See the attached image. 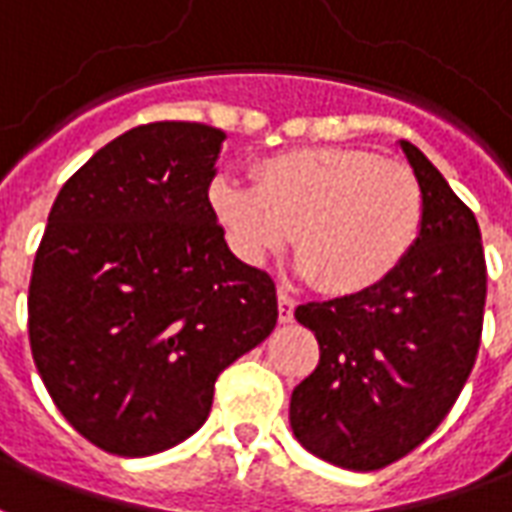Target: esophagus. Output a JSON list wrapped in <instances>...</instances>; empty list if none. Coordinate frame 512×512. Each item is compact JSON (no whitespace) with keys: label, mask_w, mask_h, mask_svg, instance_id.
Masks as SVG:
<instances>
[{"label":"esophagus","mask_w":512,"mask_h":512,"mask_svg":"<svg viewBox=\"0 0 512 512\" xmlns=\"http://www.w3.org/2000/svg\"><path fill=\"white\" fill-rule=\"evenodd\" d=\"M293 307H296V302H293L288 293H285V291L277 293V310H280L282 324H288V321L293 318Z\"/></svg>","instance_id":"1"}]
</instances>
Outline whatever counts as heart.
I'll return each mask as SVG.
<instances>
[{"mask_svg": "<svg viewBox=\"0 0 512 512\" xmlns=\"http://www.w3.org/2000/svg\"><path fill=\"white\" fill-rule=\"evenodd\" d=\"M252 180L216 177L207 185L232 252L249 266H266L296 232L302 277L332 296L380 288L424 227L416 174L366 149H293L260 160Z\"/></svg>", "mask_w": 512, "mask_h": 512, "instance_id": "obj_1", "label": "heart"}]
</instances>
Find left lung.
Returning <instances> with one entry per match:
<instances>
[{
	"instance_id": "8db88e82",
	"label": "left lung",
	"mask_w": 512,
	"mask_h": 512,
	"mask_svg": "<svg viewBox=\"0 0 512 512\" xmlns=\"http://www.w3.org/2000/svg\"><path fill=\"white\" fill-rule=\"evenodd\" d=\"M424 191L413 252L380 288L296 307L316 332L318 366L291 393V430L310 455L377 471L430 438L477 360L485 255L474 213L410 141Z\"/></svg>"
}]
</instances>
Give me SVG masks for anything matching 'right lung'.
I'll list each match as a JSON object with an SVG mask.
<instances>
[{"label":"right lung","mask_w":512,"mask_h":512,"mask_svg":"<svg viewBox=\"0 0 512 512\" xmlns=\"http://www.w3.org/2000/svg\"><path fill=\"white\" fill-rule=\"evenodd\" d=\"M224 132L155 121L60 188L32 263L30 346L57 410L119 457L194 435L224 368L277 324V288L210 210Z\"/></svg>","instance_id":"obj_1"}]
</instances>
